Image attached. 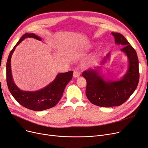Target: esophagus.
I'll list each match as a JSON object with an SVG mask.
<instances>
[{
    "mask_svg": "<svg viewBox=\"0 0 148 148\" xmlns=\"http://www.w3.org/2000/svg\"><path fill=\"white\" fill-rule=\"evenodd\" d=\"M80 76V72L78 71H75L73 74V76L74 78H78Z\"/></svg>",
    "mask_w": 148,
    "mask_h": 148,
    "instance_id": "34e87169",
    "label": "esophagus"
}]
</instances>
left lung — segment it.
Segmentation results:
<instances>
[{"mask_svg": "<svg viewBox=\"0 0 148 148\" xmlns=\"http://www.w3.org/2000/svg\"><path fill=\"white\" fill-rule=\"evenodd\" d=\"M115 43L121 45V51L128 58L126 73L119 81H105L96 69H88L82 75L87 81L86 93L88 99L94 105L102 107L119 106L123 103L136 90L139 81L138 60L137 53L123 35L111 32ZM110 53L103 58V64L109 58Z\"/></svg>", "mask_w": 148, "mask_h": 148, "instance_id": "obj_1", "label": "left lung"}]
</instances>
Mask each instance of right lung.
<instances>
[{"label": "right lung", "mask_w": 148, "mask_h": 148, "mask_svg": "<svg viewBox=\"0 0 148 148\" xmlns=\"http://www.w3.org/2000/svg\"><path fill=\"white\" fill-rule=\"evenodd\" d=\"M34 38L41 41V38L34 34L26 33L21 37L11 50L6 62V82L10 93L14 99L24 107L33 111H43L55 107L60 101L68 82L72 79L73 71L57 75L54 81L40 90L26 91L20 90L14 82L11 67L12 54L16 47L25 38Z\"/></svg>", "instance_id": "add662e5"}]
</instances>
